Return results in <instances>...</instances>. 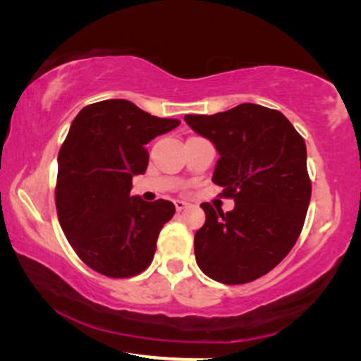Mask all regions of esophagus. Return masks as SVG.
<instances>
[{
    "instance_id": "1",
    "label": "esophagus",
    "mask_w": 361,
    "mask_h": 361,
    "mask_svg": "<svg viewBox=\"0 0 361 361\" xmlns=\"http://www.w3.org/2000/svg\"><path fill=\"white\" fill-rule=\"evenodd\" d=\"M186 207H188V204H186V202H183V200H175V209H176V212L185 210Z\"/></svg>"
}]
</instances>
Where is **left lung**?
Wrapping results in <instances>:
<instances>
[{"mask_svg": "<svg viewBox=\"0 0 361 361\" xmlns=\"http://www.w3.org/2000/svg\"><path fill=\"white\" fill-rule=\"evenodd\" d=\"M194 132L219 152L213 183L232 212L200 204L205 224L194 235L197 266L226 285L266 276L295 247L309 209L312 183L304 138L277 111L255 103L224 113L186 114Z\"/></svg>", "mask_w": 361, "mask_h": 361, "instance_id": "obj_1", "label": "left lung"}]
</instances>
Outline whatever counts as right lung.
I'll list each match as a JSON object with an SVG mask.
<instances>
[{"instance_id":"right-lung-1","label":"right lung","mask_w":361,"mask_h":361,"mask_svg":"<svg viewBox=\"0 0 361 361\" xmlns=\"http://www.w3.org/2000/svg\"><path fill=\"white\" fill-rule=\"evenodd\" d=\"M176 126L122 99L84 106L71 122L59 151L57 215L75 253L102 276H138L154 258L175 205L130 195L132 178L148 167L145 145Z\"/></svg>"}]
</instances>
